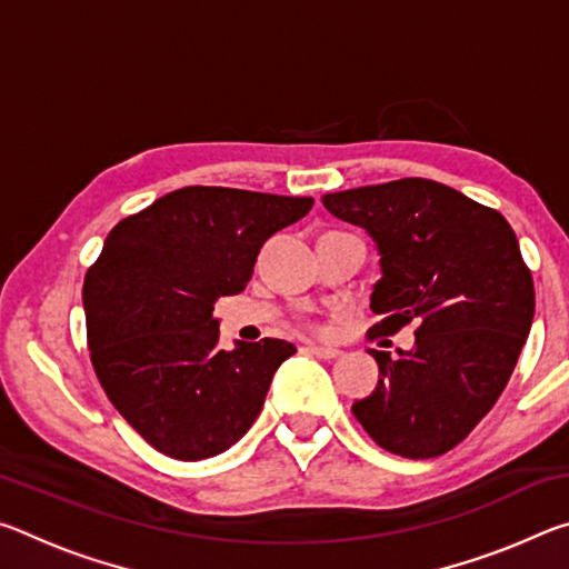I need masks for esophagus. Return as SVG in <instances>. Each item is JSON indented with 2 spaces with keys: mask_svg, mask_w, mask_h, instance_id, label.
<instances>
[{
  "mask_svg": "<svg viewBox=\"0 0 569 569\" xmlns=\"http://www.w3.org/2000/svg\"><path fill=\"white\" fill-rule=\"evenodd\" d=\"M306 351L313 353L316 359H323V361H333V359H339V356H341L339 349H331V346H316V343H308Z\"/></svg>",
  "mask_w": 569,
  "mask_h": 569,
  "instance_id": "1",
  "label": "esophagus"
}]
</instances>
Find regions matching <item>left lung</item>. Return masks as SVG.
Instances as JSON below:
<instances>
[{"instance_id": "8db88e82", "label": "left lung", "mask_w": 569, "mask_h": 569, "mask_svg": "<svg viewBox=\"0 0 569 569\" xmlns=\"http://www.w3.org/2000/svg\"><path fill=\"white\" fill-rule=\"evenodd\" d=\"M381 253L369 339L417 323L413 351L371 349L379 383L353 417L381 449L431 459L455 449L495 407L535 316L532 273L502 213L427 178L323 196Z\"/></svg>"}]
</instances>
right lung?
Returning a JSON list of instances; mask_svg holds the SVG:
<instances>
[{"instance_id": "right-lung-1", "label": "right lung", "mask_w": 569, "mask_h": 569, "mask_svg": "<svg viewBox=\"0 0 569 569\" xmlns=\"http://www.w3.org/2000/svg\"><path fill=\"white\" fill-rule=\"evenodd\" d=\"M313 198L188 186L110 230L82 286L94 373L160 455L198 461L246 435L293 343L218 349L213 303L236 296L268 238Z\"/></svg>"}]
</instances>
